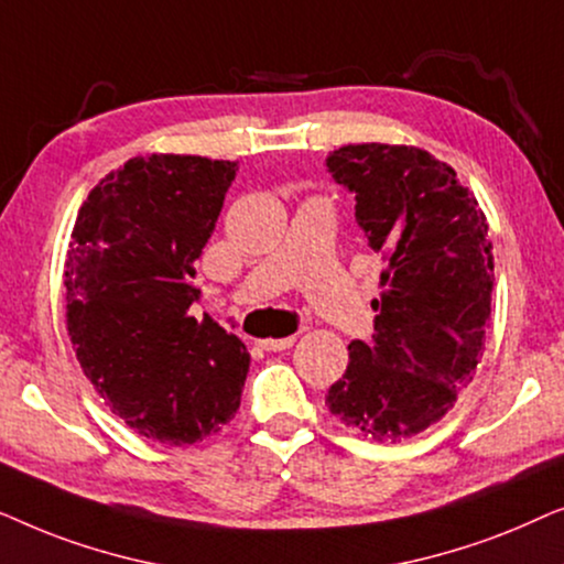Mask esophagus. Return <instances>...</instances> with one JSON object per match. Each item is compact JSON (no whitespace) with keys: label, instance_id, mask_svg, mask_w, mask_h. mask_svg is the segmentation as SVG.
<instances>
[{"label":"esophagus","instance_id":"1","mask_svg":"<svg viewBox=\"0 0 564 564\" xmlns=\"http://www.w3.org/2000/svg\"><path fill=\"white\" fill-rule=\"evenodd\" d=\"M295 344V336H284V338H264V341H259V346L264 351H284L290 349V346Z\"/></svg>","mask_w":564,"mask_h":564}]
</instances>
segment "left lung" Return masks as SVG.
Listing matches in <instances>:
<instances>
[{"label": "left lung", "mask_w": 564, "mask_h": 564, "mask_svg": "<svg viewBox=\"0 0 564 564\" xmlns=\"http://www.w3.org/2000/svg\"><path fill=\"white\" fill-rule=\"evenodd\" d=\"M326 166L384 257L375 336L349 344L326 405L361 436L400 442L442 419L473 382L496 280L488 220L457 172L421 149L344 145Z\"/></svg>", "instance_id": "obj_1"}]
</instances>
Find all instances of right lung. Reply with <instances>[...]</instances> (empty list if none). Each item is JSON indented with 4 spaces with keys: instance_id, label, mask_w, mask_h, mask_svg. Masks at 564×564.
Segmentation results:
<instances>
[{
    "instance_id": "right-lung-1",
    "label": "right lung",
    "mask_w": 564,
    "mask_h": 564,
    "mask_svg": "<svg viewBox=\"0 0 564 564\" xmlns=\"http://www.w3.org/2000/svg\"><path fill=\"white\" fill-rule=\"evenodd\" d=\"M236 172V161L135 156L76 215L64 274L76 359L112 413L153 442L195 444L241 405L249 351L189 313L195 259Z\"/></svg>"
}]
</instances>
